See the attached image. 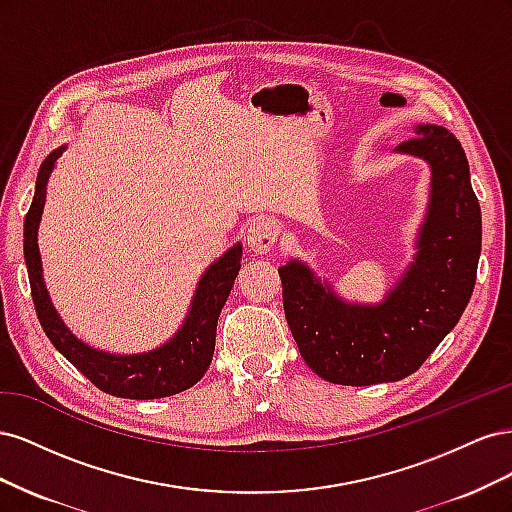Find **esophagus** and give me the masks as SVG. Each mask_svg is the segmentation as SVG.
I'll use <instances>...</instances> for the list:
<instances>
[{
    "instance_id": "esophagus-1",
    "label": "esophagus",
    "mask_w": 512,
    "mask_h": 512,
    "mask_svg": "<svg viewBox=\"0 0 512 512\" xmlns=\"http://www.w3.org/2000/svg\"><path fill=\"white\" fill-rule=\"evenodd\" d=\"M280 235V222L275 218H256L245 230L247 247L256 254H269Z\"/></svg>"
}]
</instances>
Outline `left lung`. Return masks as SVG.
<instances>
[{
    "label": "left lung",
    "mask_w": 512,
    "mask_h": 512,
    "mask_svg": "<svg viewBox=\"0 0 512 512\" xmlns=\"http://www.w3.org/2000/svg\"><path fill=\"white\" fill-rule=\"evenodd\" d=\"M397 151L431 164V198L414 265L384 303L346 305L297 260L277 269L303 361L333 384L414 374L453 331L474 290L483 226L466 151L442 126H418Z\"/></svg>",
    "instance_id": "1"
}]
</instances>
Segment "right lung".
<instances>
[{
  "mask_svg": "<svg viewBox=\"0 0 512 512\" xmlns=\"http://www.w3.org/2000/svg\"><path fill=\"white\" fill-rule=\"evenodd\" d=\"M61 149L53 151L40 166L36 194L25 215V265L32 286L36 314L46 337L66 359L94 382L100 391L123 399H158L190 389L203 378L211 365L215 350V329L230 288L241 269V245L230 250L200 277L190 316L181 331L158 350L136 356H115L81 344L59 320L42 282V265L38 252V224L42 218L46 181Z\"/></svg>",
  "mask_w": 512,
  "mask_h": 512,
  "instance_id": "add662e5",
  "label": "right lung"
}]
</instances>
